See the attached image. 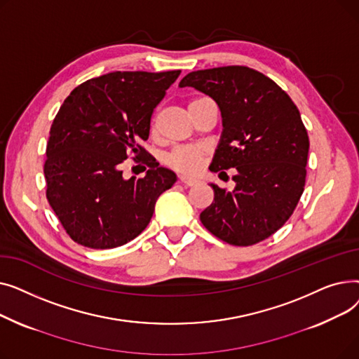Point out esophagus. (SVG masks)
I'll return each instance as SVG.
<instances>
[{"label":"esophagus","mask_w":359,"mask_h":359,"mask_svg":"<svg viewBox=\"0 0 359 359\" xmlns=\"http://www.w3.org/2000/svg\"><path fill=\"white\" fill-rule=\"evenodd\" d=\"M179 180H180V183L184 184V186H195V184L199 183L198 179H194V177H189V176H180Z\"/></svg>","instance_id":"esophagus-1"}]
</instances>
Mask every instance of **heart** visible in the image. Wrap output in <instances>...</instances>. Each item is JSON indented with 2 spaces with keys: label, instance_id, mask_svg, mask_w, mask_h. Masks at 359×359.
Returning <instances> with one entry per match:
<instances>
[{
  "label": "heart",
  "instance_id": "heart-1",
  "mask_svg": "<svg viewBox=\"0 0 359 359\" xmlns=\"http://www.w3.org/2000/svg\"><path fill=\"white\" fill-rule=\"evenodd\" d=\"M156 125H157V119H153V129H156ZM205 154H206L205 147H201V145L182 147V148L175 149L173 153L170 154L168 163H170V165H173L176 170H180V172L195 173L201 168V165L203 163V158H205Z\"/></svg>",
  "mask_w": 359,
  "mask_h": 359
}]
</instances>
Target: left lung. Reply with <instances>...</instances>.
Here are the masks:
<instances>
[{"label":"left lung","instance_id":"8db88e82","mask_svg":"<svg viewBox=\"0 0 359 359\" xmlns=\"http://www.w3.org/2000/svg\"><path fill=\"white\" fill-rule=\"evenodd\" d=\"M179 87H194L215 100L222 132L210 170L236 168L229 192L211 183L214 202L201 222L233 246L268 238L292 215L304 192L309 135L288 94L249 67H218L186 75Z\"/></svg>","mask_w":359,"mask_h":359}]
</instances>
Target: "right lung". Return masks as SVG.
<instances>
[{
	"mask_svg": "<svg viewBox=\"0 0 359 359\" xmlns=\"http://www.w3.org/2000/svg\"><path fill=\"white\" fill-rule=\"evenodd\" d=\"M180 71H115L75 87L60 107L46 145V198L68 236L90 249H113L140 236L158 196L177 180L140 145L151 115ZM129 154L144 178L123 180Z\"/></svg>",
	"mask_w": 359,
	"mask_h": 359,
	"instance_id": "obj_1",
	"label": "right lung"
}]
</instances>
